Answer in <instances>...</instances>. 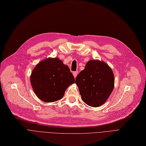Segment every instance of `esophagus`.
<instances>
[{
	"label": "esophagus",
	"instance_id": "1",
	"mask_svg": "<svg viewBox=\"0 0 146 146\" xmlns=\"http://www.w3.org/2000/svg\"><path fill=\"white\" fill-rule=\"evenodd\" d=\"M78 74V71H76V72H74L73 73V76H74V78H76V76H77Z\"/></svg>",
	"mask_w": 146,
	"mask_h": 146
}]
</instances>
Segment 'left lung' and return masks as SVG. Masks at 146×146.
Segmentation results:
<instances>
[{
  "label": "left lung",
  "instance_id": "obj_1",
  "mask_svg": "<svg viewBox=\"0 0 146 146\" xmlns=\"http://www.w3.org/2000/svg\"><path fill=\"white\" fill-rule=\"evenodd\" d=\"M82 101L92 107L104 104L114 86L111 68L103 61L90 60L76 78Z\"/></svg>",
  "mask_w": 146,
  "mask_h": 146
}]
</instances>
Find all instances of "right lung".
Instances as JSON below:
<instances>
[{
    "label": "right lung",
    "mask_w": 146,
    "mask_h": 146,
    "mask_svg": "<svg viewBox=\"0 0 146 146\" xmlns=\"http://www.w3.org/2000/svg\"><path fill=\"white\" fill-rule=\"evenodd\" d=\"M30 79L35 94L45 102L60 100L68 86L75 82L68 67L58 58L41 61L34 68Z\"/></svg>",
    "instance_id": "1"
}]
</instances>
